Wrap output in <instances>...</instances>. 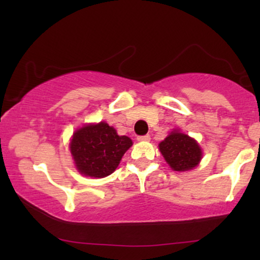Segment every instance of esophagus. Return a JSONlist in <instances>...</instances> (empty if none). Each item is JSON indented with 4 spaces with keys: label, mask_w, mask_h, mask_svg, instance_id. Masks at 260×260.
<instances>
[{
    "label": "esophagus",
    "mask_w": 260,
    "mask_h": 260,
    "mask_svg": "<svg viewBox=\"0 0 260 260\" xmlns=\"http://www.w3.org/2000/svg\"><path fill=\"white\" fill-rule=\"evenodd\" d=\"M137 141L140 142H149L150 141V135H144V136H138Z\"/></svg>",
    "instance_id": "esophagus-1"
}]
</instances>
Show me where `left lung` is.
Segmentation results:
<instances>
[{
	"instance_id": "1",
	"label": "left lung",
	"mask_w": 260,
	"mask_h": 260,
	"mask_svg": "<svg viewBox=\"0 0 260 260\" xmlns=\"http://www.w3.org/2000/svg\"><path fill=\"white\" fill-rule=\"evenodd\" d=\"M158 149L175 172H188L195 168L202 158L200 145L194 138L174 130L158 144Z\"/></svg>"
}]
</instances>
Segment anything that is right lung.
Segmentation results:
<instances>
[{
	"mask_svg": "<svg viewBox=\"0 0 260 260\" xmlns=\"http://www.w3.org/2000/svg\"><path fill=\"white\" fill-rule=\"evenodd\" d=\"M133 145L108 123L86 124L76 130L70 149L76 168L90 177H105L115 172L125 151Z\"/></svg>",
	"mask_w": 260,
	"mask_h": 260,
	"instance_id": "add662e5",
	"label": "right lung"
}]
</instances>
